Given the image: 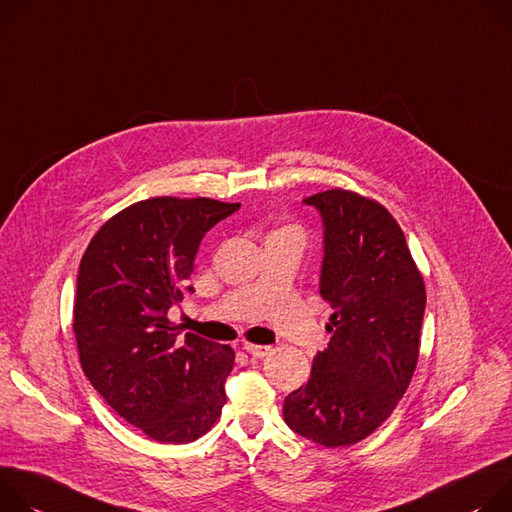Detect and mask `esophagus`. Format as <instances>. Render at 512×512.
<instances>
[{
	"label": "esophagus",
	"mask_w": 512,
	"mask_h": 512,
	"mask_svg": "<svg viewBox=\"0 0 512 512\" xmlns=\"http://www.w3.org/2000/svg\"><path fill=\"white\" fill-rule=\"evenodd\" d=\"M244 350H246L252 358H266V356H270V352H272L270 346H256V344H246Z\"/></svg>",
	"instance_id": "esophagus-1"
}]
</instances>
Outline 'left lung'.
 <instances>
[{"mask_svg":"<svg viewBox=\"0 0 512 512\" xmlns=\"http://www.w3.org/2000/svg\"><path fill=\"white\" fill-rule=\"evenodd\" d=\"M303 203L323 223L319 295L333 309L331 339L282 415L309 441L354 445L390 417L411 382L425 285L401 225L380 203L342 189Z\"/></svg>","mask_w":512,"mask_h":512,"instance_id":"8db88e82","label":"left lung"}]
</instances>
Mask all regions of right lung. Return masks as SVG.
Returning <instances> with one entry per match:
<instances>
[{
    "instance_id": "add662e5",
    "label": "right lung",
    "mask_w": 512,
    "mask_h": 512,
    "mask_svg": "<svg viewBox=\"0 0 512 512\" xmlns=\"http://www.w3.org/2000/svg\"><path fill=\"white\" fill-rule=\"evenodd\" d=\"M240 203L154 197L113 215L87 246L73 329L85 376L105 403L160 443H189L225 405L234 350L185 333L166 313L193 291L203 236Z\"/></svg>"
}]
</instances>
